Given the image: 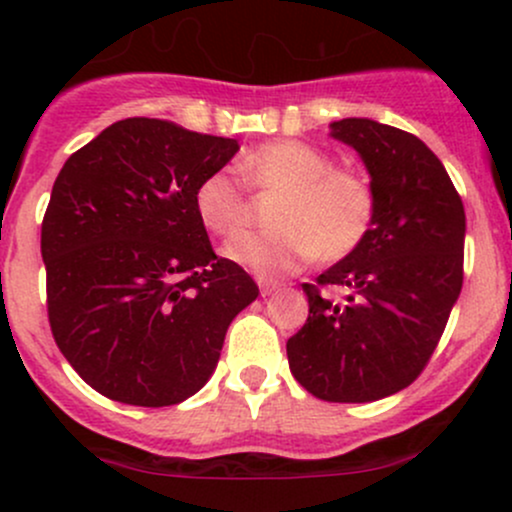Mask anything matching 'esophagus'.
Instances as JSON below:
<instances>
[{
	"label": "esophagus",
	"instance_id": "esophagus-1",
	"mask_svg": "<svg viewBox=\"0 0 512 512\" xmlns=\"http://www.w3.org/2000/svg\"><path fill=\"white\" fill-rule=\"evenodd\" d=\"M257 286H260V293L262 296H272V293L279 289V281L274 279H264V276H257Z\"/></svg>",
	"mask_w": 512,
	"mask_h": 512
}]
</instances>
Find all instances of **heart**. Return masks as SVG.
I'll use <instances>...</instances> for the list:
<instances>
[{
	"mask_svg": "<svg viewBox=\"0 0 512 512\" xmlns=\"http://www.w3.org/2000/svg\"><path fill=\"white\" fill-rule=\"evenodd\" d=\"M245 185L281 192L272 209V231L243 233L226 243V260L274 276L305 262H334L361 248L375 223L373 182L361 170L334 166L330 154L298 139H279L245 151L238 161ZM195 214L209 233L231 238L248 226L252 202L226 170L199 180Z\"/></svg>",
	"mask_w": 512,
	"mask_h": 512,
	"instance_id": "obj_1",
	"label": "heart"
}]
</instances>
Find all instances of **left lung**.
Wrapping results in <instances>:
<instances>
[{
	"label": "left lung",
	"instance_id": "1",
	"mask_svg": "<svg viewBox=\"0 0 512 512\" xmlns=\"http://www.w3.org/2000/svg\"><path fill=\"white\" fill-rule=\"evenodd\" d=\"M373 182L361 248L303 284L310 315L286 342L293 378L325 402H375L414 383L462 291L464 207L448 170L404 129L332 122Z\"/></svg>",
	"mask_w": 512,
	"mask_h": 512
}]
</instances>
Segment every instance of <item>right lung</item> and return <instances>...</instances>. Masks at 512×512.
I'll return each mask as SVG.
<instances>
[{
  "label": "right lung",
  "instance_id": "1",
  "mask_svg": "<svg viewBox=\"0 0 512 512\" xmlns=\"http://www.w3.org/2000/svg\"><path fill=\"white\" fill-rule=\"evenodd\" d=\"M238 142L154 117L103 129L64 163L40 233L57 346L96 392L170 407L204 387L228 325L255 301L195 214L199 180Z\"/></svg>",
  "mask_w": 512,
  "mask_h": 512
}]
</instances>
